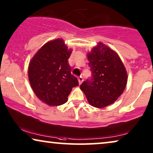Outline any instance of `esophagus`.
<instances>
[{"instance_id": "obj_1", "label": "esophagus", "mask_w": 153, "mask_h": 153, "mask_svg": "<svg viewBox=\"0 0 153 153\" xmlns=\"http://www.w3.org/2000/svg\"><path fill=\"white\" fill-rule=\"evenodd\" d=\"M83 77L82 76H79V78H78V81H79V84H81V83L83 82Z\"/></svg>"}]
</instances>
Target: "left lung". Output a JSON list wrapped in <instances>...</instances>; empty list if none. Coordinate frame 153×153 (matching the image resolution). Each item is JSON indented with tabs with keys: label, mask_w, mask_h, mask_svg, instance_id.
Here are the masks:
<instances>
[{
	"label": "left lung",
	"mask_w": 153,
	"mask_h": 153,
	"mask_svg": "<svg viewBox=\"0 0 153 153\" xmlns=\"http://www.w3.org/2000/svg\"><path fill=\"white\" fill-rule=\"evenodd\" d=\"M92 78L83 82L80 88L88 102L96 108L114 103L122 95L127 83V73L118 53L99 42L87 53Z\"/></svg>",
	"instance_id": "obj_1"
}]
</instances>
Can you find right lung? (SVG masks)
<instances>
[{
  "mask_svg": "<svg viewBox=\"0 0 153 153\" xmlns=\"http://www.w3.org/2000/svg\"><path fill=\"white\" fill-rule=\"evenodd\" d=\"M72 52L63 39H56L45 44L29 62L30 86L39 100L47 105L65 104L72 88L79 85L68 62Z\"/></svg>",
  "mask_w": 153,
  "mask_h": 153,
  "instance_id": "1",
  "label": "right lung"
}]
</instances>
